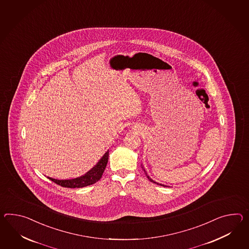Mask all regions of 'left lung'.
<instances>
[{
  "label": "left lung",
  "mask_w": 249,
  "mask_h": 249,
  "mask_svg": "<svg viewBox=\"0 0 249 249\" xmlns=\"http://www.w3.org/2000/svg\"><path fill=\"white\" fill-rule=\"evenodd\" d=\"M141 167H142V169L144 170V172H145V174H146V176H147V178H148V180L150 181V182H155V183H157V184H159V183H158V182H154L153 180H152L151 178H149V176H147V174L146 173V171H145V169H144V167L141 165ZM159 185H162V186H164V185H163V184H159Z\"/></svg>",
  "instance_id": "1"
}]
</instances>
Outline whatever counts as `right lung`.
Wrapping results in <instances>:
<instances>
[{"instance_id": "1", "label": "right lung", "mask_w": 249, "mask_h": 249, "mask_svg": "<svg viewBox=\"0 0 249 249\" xmlns=\"http://www.w3.org/2000/svg\"><path fill=\"white\" fill-rule=\"evenodd\" d=\"M108 158H109V151L104 154V156L101 158V160L93 168H91L89 172H87L85 176H80L78 178H74L71 180H56L53 178H49V179L62 187H67V188H81V187L91 185L98 182L102 178L104 169L108 163Z\"/></svg>"}]
</instances>
